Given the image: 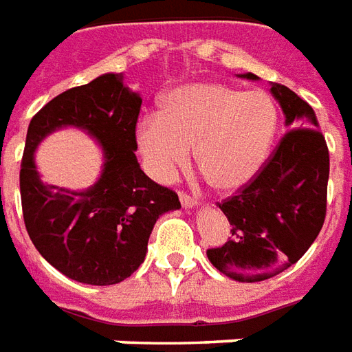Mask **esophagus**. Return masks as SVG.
Returning a JSON list of instances; mask_svg holds the SVG:
<instances>
[{"mask_svg": "<svg viewBox=\"0 0 352 352\" xmlns=\"http://www.w3.org/2000/svg\"><path fill=\"white\" fill-rule=\"evenodd\" d=\"M179 199H181V206L184 209H192V207L198 206V199L190 196V194H186V192H179Z\"/></svg>", "mask_w": 352, "mask_h": 352, "instance_id": "esophagus-1", "label": "esophagus"}]
</instances>
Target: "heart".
<instances>
[{
  "label": "heart",
  "mask_w": 352,
  "mask_h": 352,
  "mask_svg": "<svg viewBox=\"0 0 352 352\" xmlns=\"http://www.w3.org/2000/svg\"><path fill=\"white\" fill-rule=\"evenodd\" d=\"M279 115L265 92H241L222 82L175 88L162 103L160 116L138 126L139 151L153 175L169 181L188 162L214 190L230 192L252 181L270 156Z\"/></svg>",
  "instance_id": "obj_1"
}]
</instances>
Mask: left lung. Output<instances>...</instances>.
<instances>
[{"mask_svg": "<svg viewBox=\"0 0 352 352\" xmlns=\"http://www.w3.org/2000/svg\"><path fill=\"white\" fill-rule=\"evenodd\" d=\"M258 80L254 73L239 75ZM288 131L260 173L219 207L232 237L207 258L230 279L256 283L296 264L317 239L326 217L330 156L317 116L290 88L272 82Z\"/></svg>", "mask_w": 352, "mask_h": 352, "instance_id": "8db88e82", "label": "left lung"}]
</instances>
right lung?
Here are the masks:
<instances>
[{
  "mask_svg": "<svg viewBox=\"0 0 352 352\" xmlns=\"http://www.w3.org/2000/svg\"><path fill=\"white\" fill-rule=\"evenodd\" d=\"M141 96L122 73H105L69 88L32 118L20 166V198L28 236L43 258L85 285H116L143 264L158 217L181 207L179 196L139 166L135 124ZM73 125L100 143L104 169L87 191L41 181L34 148L60 127Z\"/></svg>",
  "mask_w": 352,
  "mask_h": 352,
  "instance_id": "1",
  "label": "right lung"
}]
</instances>
